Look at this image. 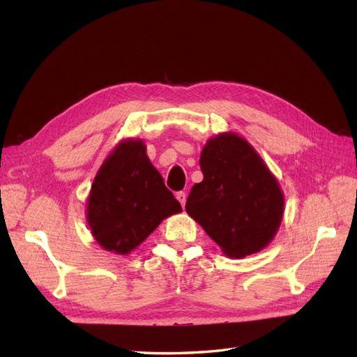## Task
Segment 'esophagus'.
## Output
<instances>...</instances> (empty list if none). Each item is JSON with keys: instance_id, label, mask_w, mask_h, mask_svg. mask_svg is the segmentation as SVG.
<instances>
[{"instance_id": "obj_1", "label": "esophagus", "mask_w": 357, "mask_h": 357, "mask_svg": "<svg viewBox=\"0 0 357 357\" xmlns=\"http://www.w3.org/2000/svg\"><path fill=\"white\" fill-rule=\"evenodd\" d=\"M177 199H178V202L181 204V207H185V204H186V193L185 192H177Z\"/></svg>"}]
</instances>
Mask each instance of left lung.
I'll return each instance as SVG.
<instances>
[{
    "instance_id": "1",
    "label": "left lung",
    "mask_w": 357,
    "mask_h": 357,
    "mask_svg": "<svg viewBox=\"0 0 357 357\" xmlns=\"http://www.w3.org/2000/svg\"><path fill=\"white\" fill-rule=\"evenodd\" d=\"M204 180L192 188L186 211L222 252L234 259L273 241L284 213V195L264 159L245 138L223 132L205 143Z\"/></svg>"
}]
</instances>
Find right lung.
<instances>
[{
  "label": "right lung",
  "mask_w": 357,
  "mask_h": 357,
  "mask_svg": "<svg viewBox=\"0 0 357 357\" xmlns=\"http://www.w3.org/2000/svg\"><path fill=\"white\" fill-rule=\"evenodd\" d=\"M181 211L146 153L143 139H122L96 172L86 204V222L104 250L128 255L159 223Z\"/></svg>",
  "instance_id": "right-lung-1"
}]
</instances>
